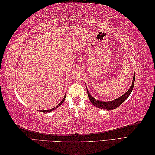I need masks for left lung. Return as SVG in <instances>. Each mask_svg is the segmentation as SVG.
I'll return each mask as SVG.
<instances>
[{"label": "left lung", "instance_id": "1", "mask_svg": "<svg viewBox=\"0 0 155 155\" xmlns=\"http://www.w3.org/2000/svg\"><path fill=\"white\" fill-rule=\"evenodd\" d=\"M134 75L133 77V80L132 83V85L130 86V88L129 89V91L125 93L124 95L120 97L118 99H116L113 101H101L99 100H96L95 98H94L91 94L89 92L87 91V94L89 97V100L91 101L92 104L94 105L95 107L100 108V109H107V110H113L116 108L118 107L121 104H122L127 99V97L129 96L131 92H132L133 87H134Z\"/></svg>", "mask_w": 155, "mask_h": 155}]
</instances>
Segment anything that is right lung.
<instances>
[{"mask_svg":"<svg viewBox=\"0 0 155 155\" xmlns=\"http://www.w3.org/2000/svg\"><path fill=\"white\" fill-rule=\"evenodd\" d=\"M65 98H66V96H64V97H63V100L61 101L59 104L56 106V107H55L54 108H53V109H49V110H39L40 112H51V111H52V110H54L55 109H56V108H58V107H59L64 102V100H65Z\"/></svg>","mask_w":155,"mask_h":155,"instance_id":"obj_1","label":"right lung"}]
</instances>
